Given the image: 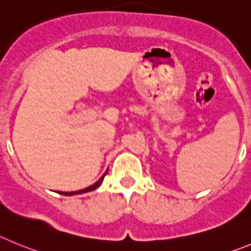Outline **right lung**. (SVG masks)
Instances as JSON below:
<instances>
[{
  "instance_id": "1",
  "label": "right lung",
  "mask_w": 251,
  "mask_h": 251,
  "mask_svg": "<svg viewBox=\"0 0 251 251\" xmlns=\"http://www.w3.org/2000/svg\"><path fill=\"white\" fill-rule=\"evenodd\" d=\"M106 173H107V171H106ZM106 173L103 174V175L101 176L100 179H99L98 181L95 182L94 185H91V186L86 187V189H82V190H78V191H71V193H62V191H60V193H58V194H61V195H67V196H70V195H76V194H83V193H89V191H92V190H95V189H96V187H99V186H100V185H101V182L103 181V177H105Z\"/></svg>"
}]
</instances>
